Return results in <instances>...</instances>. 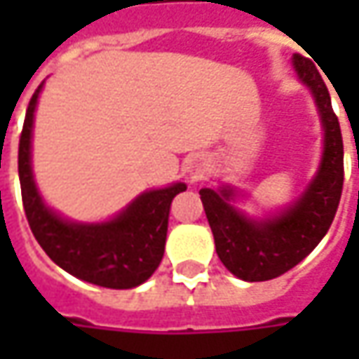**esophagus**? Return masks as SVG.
I'll return each instance as SVG.
<instances>
[{"label": "esophagus", "instance_id": "1", "mask_svg": "<svg viewBox=\"0 0 359 359\" xmlns=\"http://www.w3.org/2000/svg\"><path fill=\"white\" fill-rule=\"evenodd\" d=\"M187 175L191 182H198L203 177V161L201 159H191L189 165H187Z\"/></svg>", "mask_w": 359, "mask_h": 359}]
</instances>
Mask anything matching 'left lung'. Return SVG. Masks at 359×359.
<instances>
[{"label": "left lung", "instance_id": "left-lung-1", "mask_svg": "<svg viewBox=\"0 0 359 359\" xmlns=\"http://www.w3.org/2000/svg\"><path fill=\"white\" fill-rule=\"evenodd\" d=\"M297 79L318 107L324 149L318 172L296 201L280 212L252 217L236 208L238 187L200 189L205 217L222 264L243 282H266L297 266L322 241L334 222L344 186V144L332 100L316 65L294 55Z\"/></svg>", "mask_w": 359, "mask_h": 359}]
</instances>
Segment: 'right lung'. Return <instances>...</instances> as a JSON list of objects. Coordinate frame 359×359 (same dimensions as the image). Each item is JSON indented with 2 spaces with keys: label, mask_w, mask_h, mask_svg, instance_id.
Returning a JSON list of instances; mask_svg holds the SVG:
<instances>
[{
  "label": "right lung",
  "mask_w": 359,
  "mask_h": 359,
  "mask_svg": "<svg viewBox=\"0 0 359 359\" xmlns=\"http://www.w3.org/2000/svg\"><path fill=\"white\" fill-rule=\"evenodd\" d=\"M39 86L23 121L20 140L21 198L29 228L43 252L77 280L111 290H131L151 278L165 250L168 219L173 198L186 191L184 182L147 189L119 214L95 224L74 222L43 201L32 168V137Z\"/></svg>",
  "instance_id": "right-lung-1"
}]
</instances>
